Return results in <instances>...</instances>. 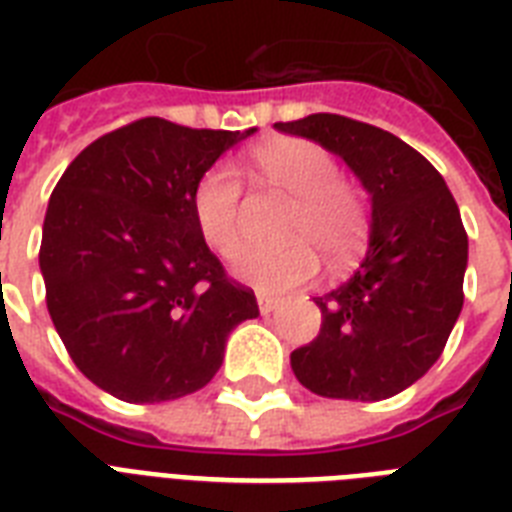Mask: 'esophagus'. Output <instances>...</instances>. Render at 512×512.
<instances>
[{"mask_svg":"<svg viewBox=\"0 0 512 512\" xmlns=\"http://www.w3.org/2000/svg\"><path fill=\"white\" fill-rule=\"evenodd\" d=\"M256 304H259L261 314H269L277 306V298L269 296V293H256Z\"/></svg>","mask_w":512,"mask_h":512,"instance_id":"34e87169","label":"esophagus"}]
</instances>
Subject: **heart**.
<instances>
[{
    "label": "heart",
    "mask_w": 512,
    "mask_h": 512,
    "mask_svg": "<svg viewBox=\"0 0 512 512\" xmlns=\"http://www.w3.org/2000/svg\"><path fill=\"white\" fill-rule=\"evenodd\" d=\"M253 179L293 198L280 245H245L232 261L240 280L261 290L301 285L317 272L322 259L346 267L370 240V208L357 187L341 179V169L325 147L312 140H272L256 147L248 161ZM243 182L227 166H211L192 190V214L198 230L219 256H232L240 245Z\"/></svg>",
    "instance_id": "b5f03b06"
}]
</instances>
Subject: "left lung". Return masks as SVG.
Here are the masks:
<instances>
[{
  "instance_id": "left-lung-1",
  "label": "left lung",
  "mask_w": 512,
  "mask_h": 512,
  "mask_svg": "<svg viewBox=\"0 0 512 512\" xmlns=\"http://www.w3.org/2000/svg\"><path fill=\"white\" fill-rule=\"evenodd\" d=\"M275 129L341 155L372 195L370 251L349 280L314 298L320 335L290 354V367L320 396L388 399L431 370L460 317V208L439 171L378 126L314 113Z\"/></svg>"
}]
</instances>
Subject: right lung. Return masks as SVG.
Returning <instances> with one entry per match:
<instances>
[{"mask_svg": "<svg viewBox=\"0 0 512 512\" xmlns=\"http://www.w3.org/2000/svg\"><path fill=\"white\" fill-rule=\"evenodd\" d=\"M248 134L140 118L84 147L52 190L39 248L49 317L73 365L121 402L203 388L232 327L259 317L192 214L200 174Z\"/></svg>", "mask_w": 512, "mask_h": 512, "instance_id": "add662e5", "label": "right lung"}]
</instances>
